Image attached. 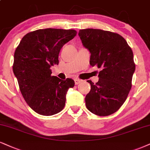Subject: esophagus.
<instances>
[{
  "label": "esophagus",
  "mask_w": 150,
  "mask_h": 150,
  "mask_svg": "<svg viewBox=\"0 0 150 150\" xmlns=\"http://www.w3.org/2000/svg\"><path fill=\"white\" fill-rule=\"evenodd\" d=\"M74 82H75V85H78L80 83L82 82V81L79 79H74Z\"/></svg>",
  "instance_id": "esophagus-1"
}]
</instances>
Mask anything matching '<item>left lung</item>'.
I'll return each mask as SVG.
<instances>
[{"label": "left lung", "mask_w": 150, "mask_h": 150, "mask_svg": "<svg viewBox=\"0 0 150 150\" xmlns=\"http://www.w3.org/2000/svg\"><path fill=\"white\" fill-rule=\"evenodd\" d=\"M79 35L91 54L90 65L101 69L97 83L87 81L91 89L85 99L86 107L97 115H110L125 103L132 88L136 69L133 51L117 33L88 28L79 30Z\"/></svg>", "instance_id": "8db88e82"}]
</instances>
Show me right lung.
I'll use <instances>...</instances> for the list:
<instances>
[{"label": "right lung", "instance_id": "right-lung-1", "mask_svg": "<svg viewBox=\"0 0 150 150\" xmlns=\"http://www.w3.org/2000/svg\"><path fill=\"white\" fill-rule=\"evenodd\" d=\"M76 35L75 30L40 29L25 35L16 47L13 72L24 99L37 113L53 115L64 108L67 92L75 83L51 76L50 68L58 64L60 49Z\"/></svg>", "mask_w": 150, "mask_h": 150}]
</instances>
